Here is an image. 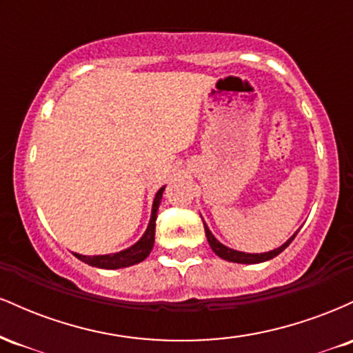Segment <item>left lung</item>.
<instances>
[{"instance_id": "1", "label": "left lung", "mask_w": 353, "mask_h": 353, "mask_svg": "<svg viewBox=\"0 0 353 353\" xmlns=\"http://www.w3.org/2000/svg\"><path fill=\"white\" fill-rule=\"evenodd\" d=\"M204 230H205V237H208V242H209L210 249L214 250V254L219 255L221 259H224V261L237 262V264H259V262H265V261H270V259L277 257L282 250H285L287 247H289V244L294 241L295 236H297V232H299L297 230V232H295L294 236L289 239V241L283 242V244L281 247H277V249L269 250V252H264V254H249V252H241V250H234L228 245L221 244V242L214 237V234L210 232L205 222H204Z\"/></svg>"}]
</instances>
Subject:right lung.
<instances>
[{
    "label": "right lung",
    "mask_w": 353,
    "mask_h": 353,
    "mask_svg": "<svg viewBox=\"0 0 353 353\" xmlns=\"http://www.w3.org/2000/svg\"><path fill=\"white\" fill-rule=\"evenodd\" d=\"M165 188H161L156 192L152 202V210H151V219H149V224L143 237L136 242L134 245L128 247V249L121 250V252L114 254H104V255H83L76 254V257L79 261H83L84 264L98 267V269H123V267H129L143 262L149 254H151L154 247V236H156V219H157V209H159L161 199H163V192Z\"/></svg>",
    "instance_id": "1"
}]
</instances>
